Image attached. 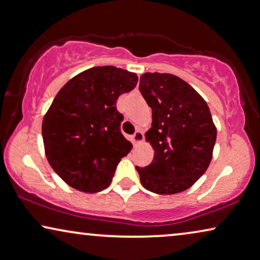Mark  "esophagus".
Returning <instances> with one entry per match:
<instances>
[{
	"instance_id": "esophagus-1",
	"label": "esophagus",
	"mask_w": 260,
	"mask_h": 260,
	"mask_svg": "<svg viewBox=\"0 0 260 260\" xmlns=\"http://www.w3.org/2000/svg\"><path fill=\"white\" fill-rule=\"evenodd\" d=\"M133 141H134L135 144H138V143H141V142L143 141V133H142V131L137 130L136 133L134 134V136H133Z\"/></svg>"
}]
</instances>
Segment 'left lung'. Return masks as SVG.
Masks as SVG:
<instances>
[{
  "mask_svg": "<svg viewBox=\"0 0 260 260\" xmlns=\"http://www.w3.org/2000/svg\"><path fill=\"white\" fill-rule=\"evenodd\" d=\"M139 91L152 109L145 137L155 150L151 164L136 167L142 185L158 194L185 191L212 159L217 130L208 104L192 86L171 74L145 73Z\"/></svg>",
  "mask_w": 260,
  "mask_h": 260,
  "instance_id": "obj_1",
  "label": "left lung"
}]
</instances>
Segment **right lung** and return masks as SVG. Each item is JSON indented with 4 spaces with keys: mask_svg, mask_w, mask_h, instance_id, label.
Returning a JSON list of instances; mask_svg holds the SVG:
<instances>
[{
    "mask_svg": "<svg viewBox=\"0 0 260 260\" xmlns=\"http://www.w3.org/2000/svg\"><path fill=\"white\" fill-rule=\"evenodd\" d=\"M136 74L112 66L95 67L67 82L42 123L50 167L68 185L99 192L110 185L119 160L133 145L121 133L118 97L136 86Z\"/></svg>",
    "mask_w": 260,
    "mask_h": 260,
    "instance_id": "obj_1",
    "label": "right lung"
}]
</instances>
